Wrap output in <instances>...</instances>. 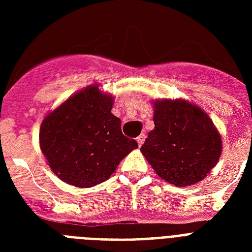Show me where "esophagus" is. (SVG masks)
I'll list each match as a JSON object with an SVG mask.
<instances>
[{
    "label": "esophagus",
    "mask_w": 252,
    "mask_h": 252,
    "mask_svg": "<svg viewBox=\"0 0 252 252\" xmlns=\"http://www.w3.org/2000/svg\"><path fill=\"white\" fill-rule=\"evenodd\" d=\"M145 138H146V136L144 133L142 134H140V136H138L137 137V144H138V146H141L142 144H144V141H145Z\"/></svg>",
    "instance_id": "1"
}]
</instances>
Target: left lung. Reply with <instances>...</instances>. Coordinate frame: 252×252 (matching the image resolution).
I'll list each match as a JSON object with an SVG mask.
<instances>
[{
    "instance_id": "8db88e82",
    "label": "left lung",
    "mask_w": 252,
    "mask_h": 252,
    "mask_svg": "<svg viewBox=\"0 0 252 252\" xmlns=\"http://www.w3.org/2000/svg\"><path fill=\"white\" fill-rule=\"evenodd\" d=\"M154 129L141 152L154 171L175 187L195 184L221 156V137L201 108L184 100L154 103Z\"/></svg>"
}]
</instances>
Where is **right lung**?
<instances>
[{"label": "right lung", "mask_w": 252, "mask_h": 252, "mask_svg": "<svg viewBox=\"0 0 252 252\" xmlns=\"http://www.w3.org/2000/svg\"><path fill=\"white\" fill-rule=\"evenodd\" d=\"M114 100L98 86L77 93L51 112L40 126V148L49 167L76 187L106 182L119 162L137 148L111 114Z\"/></svg>", "instance_id": "add662e5"}]
</instances>
